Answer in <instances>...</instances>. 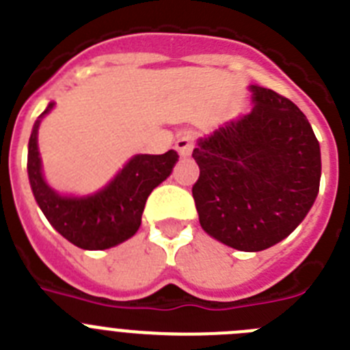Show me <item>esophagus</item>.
Returning <instances> with one entry per match:
<instances>
[{"mask_svg":"<svg viewBox=\"0 0 350 350\" xmlns=\"http://www.w3.org/2000/svg\"><path fill=\"white\" fill-rule=\"evenodd\" d=\"M175 148H177L180 156H189L194 148V133L185 131L178 135L177 142H175Z\"/></svg>","mask_w":350,"mask_h":350,"instance_id":"1","label":"esophagus"}]
</instances>
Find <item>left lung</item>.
Instances as JSON below:
<instances>
[{"label": "left lung", "instance_id": "8db88e82", "mask_svg": "<svg viewBox=\"0 0 350 350\" xmlns=\"http://www.w3.org/2000/svg\"><path fill=\"white\" fill-rule=\"evenodd\" d=\"M254 108L202 138L193 150L200 224L247 252L279 243L305 219L319 193L321 148L295 103L250 85Z\"/></svg>", "mask_w": 350, "mask_h": 350}]
</instances>
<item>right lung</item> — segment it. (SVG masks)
Instances as JSON below:
<instances>
[{"label": "right lung", "instance_id": "add662e5", "mask_svg": "<svg viewBox=\"0 0 350 350\" xmlns=\"http://www.w3.org/2000/svg\"><path fill=\"white\" fill-rule=\"evenodd\" d=\"M52 107L54 103L49 105L42 116ZM38 124L40 120H36L27 147V175L36 203L55 231L85 250L110 249L131 238L142 224L148 194L170 177L173 165L178 161L177 150L159 156L138 154L107 187L91 196H59L43 180L36 144Z\"/></svg>", "mask_w": 350, "mask_h": 350}]
</instances>
